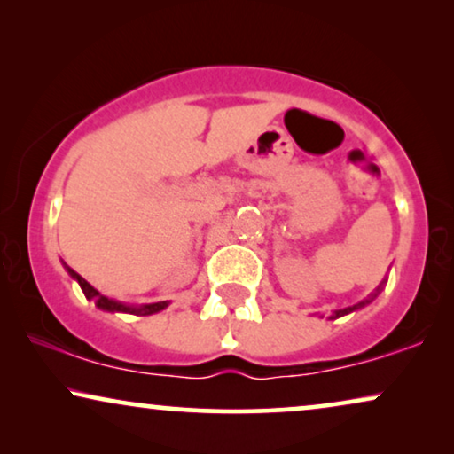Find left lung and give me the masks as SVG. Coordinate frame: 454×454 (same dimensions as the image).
Masks as SVG:
<instances>
[{"instance_id": "left-lung-1", "label": "left lung", "mask_w": 454, "mask_h": 454, "mask_svg": "<svg viewBox=\"0 0 454 454\" xmlns=\"http://www.w3.org/2000/svg\"><path fill=\"white\" fill-rule=\"evenodd\" d=\"M384 283H387V278H384V281L378 285V287L374 289V294H370L368 297H365V300H362V301H357V303H353V306H349V308H343V309H334V312L328 316V320H334V318H340V316H347V314H351V312H356V309H362V308H365L368 306V303H372L378 297V294H380L382 291V287H384ZM322 318V316H320Z\"/></svg>"}]
</instances>
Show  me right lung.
<instances>
[{"instance_id": "1", "label": "right lung", "mask_w": 454, "mask_h": 454, "mask_svg": "<svg viewBox=\"0 0 454 454\" xmlns=\"http://www.w3.org/2000/svg\"><path fill=\"white\" fill-rule=\"evenodd\" d=\"M64 269L67 270V275H70L74 281H78L80 289H82V294L86 295V300H92L97 303L98 309H105V312H123V314H136V316H148V314H157L160 309H165L169 306V301H157V303H142V306H129V303H123V301H117V300H109V297H105L103 294H98V291L92 287L89 281H84L82 277L78 275L76 270H72L70 266L64 264Z\"/></svg>"}]
</instances>
